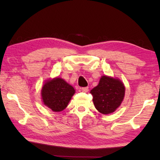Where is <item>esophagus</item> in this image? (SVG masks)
<instances>
[{"mask_svg": "<svg viewBox=\"0 0 160 160\" xmlns=\"http://www.w3.org/2000/svg\"><path fill=\"white\" fill-rule=\"evenodd\" d=\"M81 90H82L83 92H87L89 90V88L88 87H85V88H81Z\"/></svg>", "mask_w": 160, "mask_h": 160, "instance_id": "obj_1", "label": "esophagus"}]
</instances>
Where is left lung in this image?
<instances>
[{
  "label": "left lung",
  "mask_w": 160,
  "mask_h": 160,
  "mask_svg": "<svg viewBox=\"0 0 160 160\" xmlns=\"http://www.w3.org/2000/svg\"><path fill=\"white\" fill-rule=\"evenodd\" d=\"M90 93L96 109L103 114H108L121 105L125 94V87L118 79L102 76L99 85Z\"/></svg>",
  "instance_id": "left-lung-1"
}]
</instances>
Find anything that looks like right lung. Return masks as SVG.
<instances>
[{
	"label": "right lung",
	"instance_id": "right-lung-1",
	"mask_svg": "<svg viewBox=\"0 0 160 160\" xmlns=\"http://www.w3.org/2000/svg\"><path fill=\"white\" fill-rule=\"evenodd\" d=\"M75 90L61 78H54L46 82L42 89L44 104L53 112H61L68 106Z\"/></svg>",
	"mask_w": 160,
	"mask_h": 160
}]
</instances>
